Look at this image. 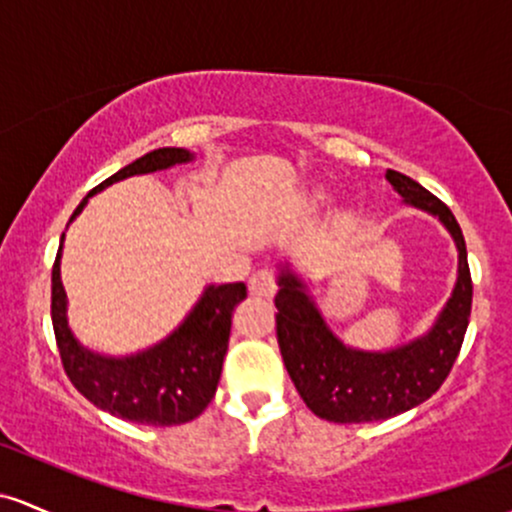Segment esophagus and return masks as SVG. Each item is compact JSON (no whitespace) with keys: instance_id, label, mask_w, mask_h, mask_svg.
I'll use <instances>...</instances> for the list:
<instances>
[{"instance_id":"34e87169","label":"esophagus","mask_w":512,"mask_h":512,"mask_svg":"<svg viewBox=\"0 0 512 512\" xmlns=\"http://www.w3.org/2000/svg\"><path fill=\"white\" fill-rule=\"evenodd\" d=\"M275 290H278V285H275L271 271H258L249 278V295L263 297V300H273Z\"/></svg>"}]
</instances>
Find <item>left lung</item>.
<instances>
[{
    "label": "left lung",
    "mask_w": 512,
    "mask_h": 512,
    "mask_svg": "<svg viewBox=\"0 0 512 512\" xmlns=\"http://www.w3.org/2000/svg\"><path fill=\"white\" fill-rule=\"evenodd\" d=\"M384 179L404 205L428 212L450 232L457 246V283L423 336L387 350H363L348 346L331 331L304 278L290 263L278 268L275 333L287 375L309 411L333 423L384 421L430 399L455 365L472 314V275L455 215L409 176L389 169Z\"/></svg>",
    "instance_id": "obj_1"
}]
</instances>
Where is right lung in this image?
<instances>
[{
    "mask_svg": "<svg viewBox=\"0 0 512 512\" xmlns=\"http://www.w3.org/2000/svg\"><path fill=\"white\" fill-rule=\"evenodd\" d=\"M195 154L183 147H159L123 166L111 179L96 186L77 205L70 222L82 215L91 195L130 176L154 174L193 162ZM65 234L53 266L55 341L62 365L74 387L99 409L142 423V426H181L208 409L222 375L234 307L246 297L244 283L208 285L200 292L186 319L169 336L128 355H106L86 348L67 321V292L62 287L60 261Z\"/></svg>",
    "mask_w": 512,
    "mask_h": 512,
    "instance_id": "obj_1",
    "label": "right lung"
}]
</instances>
